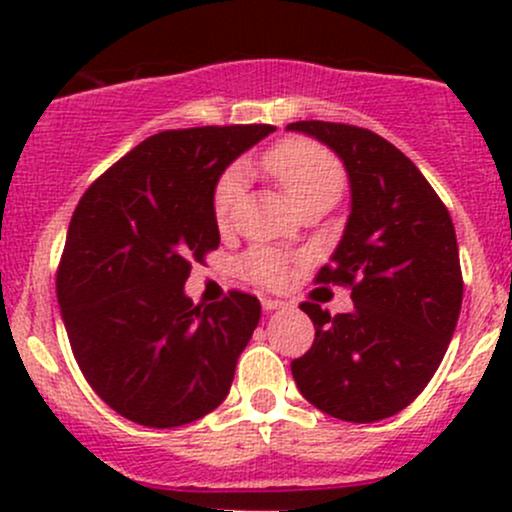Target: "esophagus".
<instances>
[{"instance_id": "1", "label": "esophagus", "mask_w": 512, "mask_h": 512, "mask_svg": "<svg viewBox=\"0 0 512 512\" xmlns=\"http://www.w3.org/2000/svg\"><path fill=\"white\" fill-rule=\"evenodd\" d=\"M262 308L267 310V313H274V310L286 308V303L279 301V298H262Z\"/></svg>"}]
</instances>
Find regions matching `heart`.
Masks as SVG:
<instances>
[{"mask_svg": "<svg viewBox=\"0 0 512 512\" xmlns=\"http://www.w3.org/2000/svg\"><path fill=\"white\" fill-rule=\"evenodd\" d=\"M264 168L272 178L279 182L281 190L289 195L293 207H301L313 199H327L334 202L344 187V170L339 161L330 151L322 149L313 142L305 139H289V142L274 146L267 156H264ZM245 187V170L243 168H228L221 175L214 187V219L221 231L233 226L236 219V209L240 197H243ZM243 272L257 284L276 289L289 276V267L281 255L272 250H252L243 260Z\"/></svg>", "mask_w": 512, "mask_h": 512, "instance_id": "obj_1", "label": "heart"}]
</instances>
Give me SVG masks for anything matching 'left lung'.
I'll return each instance as SVG.
<instances>
[{
  "instance_id": "8db88e82",
  "label": "left lung",
  "mask_w": 512,
  "mask_h": 512,
  "mask_svg": "<svg viewBox=\"0 0 512 512\" xmlns=\"http://www.w3.org/2000/svg\"><path fill=\"white\" fill-rule=\"evenodd\" d=\"M289 132L337 154L349 219L317 281L351 286L354 308L303 303L310 351L291 363L301 395L334 419L373 424L409 407L433 378L462 308L455 226L421 170L370 129L305 120Z\"/></svg>"
}]
</instances>
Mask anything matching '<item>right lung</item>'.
I'll return each mask as SVG.
<instances>
[{"instance_id": "1", "label": "right lung", "mask_w": 512, "mask_h": 512, "mask_svg": "<svg viewBox=\"0 0 512 512\" xmlns=\"http://www.w3.org/2000/svg\"><path fill=\"white\" fill-rule=\"evenodd\" d=\"M274 127H192L149 137L93 182L69 221L57 301L88 385L125 419L185 426L226 399L260 301L195 305L192 260L219 248L214 187Z\"/></svg>"}]
</instances>
